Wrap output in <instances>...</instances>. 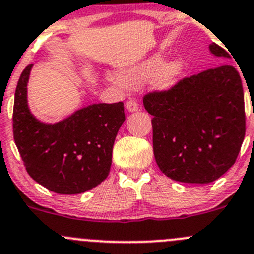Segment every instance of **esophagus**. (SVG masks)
Listing matches in <instances>:
<instances>
[{
  "label": "esophagus",
  "instance_id": "esophagus-1",
  "mask_svg": "<svg viewBox=\"0 0 254 254\" xmlns=\"http://www.w3.org/2000/svg\"><path fill=\"white\" fill-rule=\"evenodd\" d=\"M125 107L129 112H136L138 111V103L136 102L135 100H129L127 103H125Z\"/></svg>",
  "mask_w": 254,
  "mask_h": 254
}]
</instances>
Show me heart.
<instances>
[{"label": "heart", "instance_id": "b5f03b06", "mask_svg": "<svg viewBox=\"0 0 254 254\" xmlns=\"http://www.w3.org/2000/svg\"><path fill=\"white\" fill-rule=\"evenodd\" d=\"M163 57L157 55L145 62L127 69L120 75V81L127 86H136L154 76V86L159 90H169L176 84L184 69V60L176 57L162 65Z\"/></svg>", "mask_w": 254, "mask_h": 254}]
</instances>
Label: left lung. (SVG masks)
I'll use <instances>...</instances> for the list:
<instances>
[{"label":"left lung","instance_id":"left-lung-1","mask_svg":"<svg viewBox=\"0 0 254 254\" xmlns=\"http://www.w3.org/2000/svg\"><path fill=\"white\" fill-rule=\"evenodd\" d=\"M209 50L231 58L217 44ZM143 106L153 116L154 158L168 178L209 184L235 164L246 116L241 78L231 64L186 76L165 91L146 93Z\"/></svg>","mask_w":254,"mask_h":254}]
</instances>
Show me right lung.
Listing matches in <instances>:
<instances>
[{
    "label": "right lung",
    "mask_w": 254,
    "mask_h": 254,
    "mask_svg": "<svg viewBox=\"0 0 254 254\" xmlns=\"http://www.w3.org/2000/svg\"><path fill=\"white\" fill-rule=\"evenodd\" d=\"M31 66L18 80L13 107V136L26 172L56 193L91 190L111 170L114 140L125 120L124 105L98 103L56 124L39 122L26 100Z\"/></svg>",
    "instance_id": "obj_1"
}]
</instances>
